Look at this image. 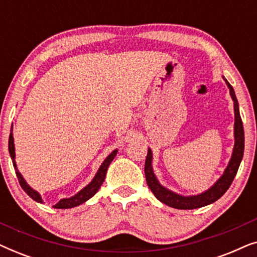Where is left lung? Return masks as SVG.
Returning a JSON list of instances; mask_svg holds the SVG:
<instances>
[{
	"mask_svg": "<svg viewBox=\"0 0 257 257\" xmlns=\"http://www.w3.org/2000/svg\"><path fill=\"white\" fill-rule=\"evenodd\" d=\"M224 82H226L228 89H229V93L231 99L234 101V114H235V122H234V149L233 153H231V158L228 163L227 167L224 168L223 174L217 179L215 184L212 187H209L207 191L200 193L196 195H181L178 194L171 189H168L163 186L158 180L157 175L154 174L153 166H152V160H153V153L152 150L149 149L147 151V157L145 160V177L147 185L151 191L153 192V194L156 195V198L161 201L165 205L173 207L177 209H195L200 208V207L210 205V203L215 202L216 200H219L224 193L227 192V189L229 188V186L233 182L235 175L237 173L238 167L243 158V151H244V131H243V125H242L240 110H238V103L235 96L233 86L228 83V80L222 76Z\"/></svg>",
	"mask_w": 257,
	"mask_h": 257,
	"instance_id": "obj_1",
	"label": "left lung"
}]
</instances>
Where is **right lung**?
Here are the masks:
<instances>
[{
  "label": "right lung",
  "mask_w": 257,
  "mask_h": 257,
  "mask_svg": "<svg viewBox=\"0 0 257 257\" xmlns=\"http://www.w3.org/2000/svg\"><path fill=\"white\" fill-rule=\"evenodd\" d=\"M8 145H9L10 158H12V160H13L14 168H15V171H16V175H17V178H19V182H20L21 187H22L23 191L26 192L31 199L35 200V201L43 203V199H42L40 193H38L37 191H35L34 188H31L30 186L27 184V181L24 180L22 174H21L20 171L17 170V165H16V161H15L16 154H15V144H14V137H13V126H12V130H10ZM117 152H118V150H114V151H112L110 154H108V156L106 157V159L103 161V164L100 165L99 168H98L96 175H94L93 179L91 180L89 185H86L85 187L80 189V191L73 196L61 199L57 203H56L55 206H52V207H54V208H58V209L73 208V207L82 205V203H84L85 201H87L89 199L92 198V196L98 192V189L100 188V186L103 185V182L105 180V177H106L107 168H108V166H110V164L112 163V160L114 159V157L117 156Z\"/></svg>",
  "instance_id": "right-lung-1"
}]
</instances>
